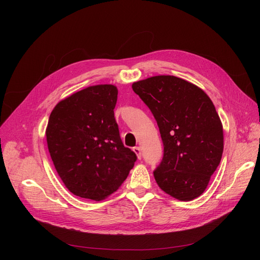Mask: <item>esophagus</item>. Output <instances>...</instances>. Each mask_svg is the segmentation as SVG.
<instances>
[{
  "label": "esophagus",
  "mask_w": 260,
  "mask_h": 260,
  "mask_svg": "<svg viewBox=\"0 0 260 260\" xmlns=\"http://www.w3.org/2000/svg\"><path fill=\"white\" fill-rule=\"evenodd\" d=\"M133 152H135V153L137 154V156H138V158H139V159H141V148H140L139 146H136V147H133Z\"/></svg>",
  "instance_id": "obj_1"
}]
</instances>
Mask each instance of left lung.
Returning a JSON list of instances; mask_svg holds the SVG:
<instances>
[{
  "instance_id": "obj_1",
  "label": "left lung",
  "mask_w": 260,
  "mask_h": 260,
  "mask_svg": "<svg viewBox=\"0 0 260 260\" xmlns=\"http://www.w3.org/2000/svg\"><path fill=\"white\" fill-rule=\"evenodd\" d=\"M158 124L164 156L154 170L157 184L179 201L206 190L223 152L221 120L207 94L175 76H155L132 84Z\"/></svg>"
}]
</instances>
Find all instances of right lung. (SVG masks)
Instances as JSON below:
<instances>
[{"instance_id": "right-lung-1", "label": "right lung", "mask_w": 260, "mask_h": 260, "mask_svg": "<svg viewBox=\"0 0 260 260\" xmlns=\"http://www.w3.org/2000/svg\"><path fill=\"white\" fill-rule=\"evenodd\" d=\"M118 90L113 84L85 88L60 101L46 127L51 158L73 194L102 201L117 191L137 155L124 147L114 116Z\"/></svg>"}]
</instances>
